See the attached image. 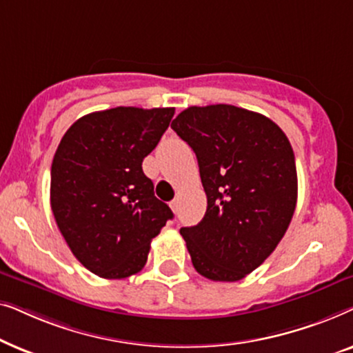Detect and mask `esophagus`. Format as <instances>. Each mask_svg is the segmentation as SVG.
Segmentation results:
<instances>
[{
  "instance_id": "1",
  "label": "esophagus",
  "mask_w": 353,
  "mask_h": 353,
  "mask_svg": "<svg viewBox=\"0 0 353 353\" xmlns=\"http://www.w3.org/2000/svg\"><path fill=\"white\" fill-rule=\"evenodd\" d=\"M170 207H172V210L175 212V214H176V212H178V201H176V199H173V201L170 202Z\"/></svg>"
}]
</instances>
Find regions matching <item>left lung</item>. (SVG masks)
Instances as JSON below:
<instances>
[{
  "label": "left lung",
  "mask_w": 353,
  "mask_h": 353,
  "mask_svg": "<svg viewBox=\"0 0 353 353\" xmlns=\"http://www.w3.org/2000/svg\"><path fill=\"white\" fill-rule=\"evenodd\" d=\"M172 128L196 152L207 196L204 219L181 228L196 272L239 281L276 249L297 202L291 143L262 114L230 104L191 105Z\"/></svg>",
  "instance_id": "obj_1"
}]
</instances>
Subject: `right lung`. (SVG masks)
<instances>
[{
    "label": "right lung",
    "mask_w": 353,
    "mask_h": 353,
    "mask_svg": "<svg viewBox=\"0 0 353 353\" xmlns=\"http://www.w3.org/2000/svg\"><path fill=\"white\" fill-rule=\"evenodd\" d=\"M175 108H114L77 120L51 165V209L77 260L105 279L146 265L152 238L173 214L143 172Z\"/></svg>",
    "instance_id": "obj_1"
}]
</instances>
